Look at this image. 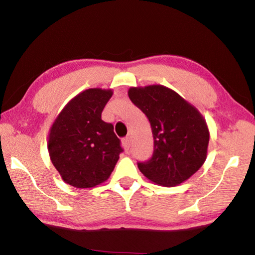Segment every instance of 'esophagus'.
<instances>
[{
  "mask_svg": "<svg viewBox=\"0 0 255 255\" xmlns=\"http://www.w3.org/2000/svg\"><path fill=\"white\" fill-rule=\"evenodd\" d=\"M130 145H131V138H130V136L125 137L124 139H123V146H124V148L126 149V150H128L129 148H130Z\"/></svg>",
  "mask_w": 255,
  "mask_h": 255,
  "instance_id": "1",
  "label": "esophagus"
}]
</instances>
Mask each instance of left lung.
<instances>
[{
  "instance_id": "8db88e82",
  "label": "left lung",
  "mask_w": 255,
  "mask_h": 255,
  "mask_svg": "<svg viewBox=\"0 0 255 255\" xmlns=\"http://www.w3.org/2000/svg\"><path fill=\"white\" fill-rule=\"evenodd\" d=\"M128 97L147 116L154 153L138 169L150 182L175 187L200 169L208 153L209 129L197 108L161 84L131 86Z\"/></svg>"
}]
</instances>
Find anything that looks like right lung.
<instances>
[{"instance_id": "right-lung-1", "label": "right lung", "mask_w": 255, "mask_h": 255, "mask_svg": "<svg viewBox=\"0 0 255 255\" xmlns=\"http://www.w3.org/2000/svg\"><path fill=\"white\" fill-rule=\"evenodd\" d=\"M112 94L111 89L84 90L67 102L49 129L50 161L72 187L89 189L105 182L123 152L114 126L101 119Z\"/></svg>"}]
</instances>
